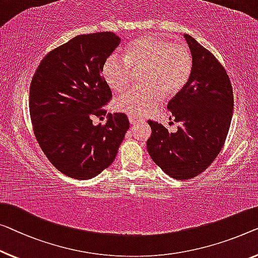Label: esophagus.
Returning a JSON list of instances; mask_svg holds the SVG:
<instances>
[{"mask_svg": "<svg viewBox=\"0 0 258 258\" xmlns=\"http://www.w3.org/2000/svg\"><path fill=\"white\" fill-rule=\"evenodd\" d=\"M128 120H130V122H131V125H136V124H138V122L142 121V119L137 118V117H133V116H130V117H128Z\"/></svg>", "mask_w": 258, "mask_h": 258, "instance_id": "obj_1", "label": "esophagus"}]
</instances>
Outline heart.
Instances as JSON below:
<instances>
[{
  "mask_svg": "<svg viewBox=\"0 0 258 258\" xmlns=\"http://www.w3.org/2000/svg\"><path fill=\"white\" fill-rule=\"evenodd\" d=\"M125 59L110 55L103 63L105 82L116 92H122L132 83L133 73L140 72V83L114 103L119 112L142 117L163 99L176 96L189 82L194 60L187 46L174 44L157 36H142L131 41L124 51Z\"/></svg>",
  "mask_w": 258,
  "mask_h": 258,
  "instance_id": "obj_1",
  "label": "heart"
}]
</instances>
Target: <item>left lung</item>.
Segmentation results:
<instances>
[{"instance_id":"left-lung-1","label":"left lung","mask_w":258,"mask_h":258,"mask_svg":"<svg viewBox=\"0 0 258 258\" xmlns=\"http://www.w3.org/2000/svg\"><path fill=\"white\" fill-rule=\"evenodd\" d=\"M194 60L189 82L168 103L175 133L148 120L147 151L167 175L183 180L206 170L220 153L233 116V89L226 69L209 49L184 34Z\"/></svg>"}]
</instances>
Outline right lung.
<instances>
[{
    "mask_svg": "<svg viewBox=\"0 0 258 258\" xmlns=\"http://www.w3.org/2000/svg\"><path fill=\"white\" fill-rule=\"evenodd\" d=\"M120 44L113 32L81 34L46 55L30 87L34 136L57 170L90 179L113 162L130 128L125 113L107 114L105 125L92 116L112 97L102 76L104 61Z\"/></svg>",
    "mask_w": 258,
    "mask_h": 258,
    "instance_id": "1",
    "label": "right lung"
}]
</instances>
